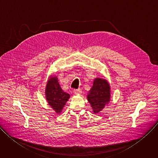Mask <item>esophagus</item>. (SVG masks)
Instances as JSON below:
<instances>
[{"mask_svg": "<svg viewBox=\"0 0 158 158\" xmlns=\"http://www.w3.org/2000/svg\"><path fill=\"white\" fill-rule=\"evenodd\" d=\"M74 93L75 94H81L82 93V90L80 89H74Z\"/></svg>", "mask_w": 158, "mask_h": 158, "instance_id": "esophagus-1", "label": "esophagus"}]
</instances>
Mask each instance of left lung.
<instances>
[{
    "instance_id": "left-lung-1",
    "label": "left lung",
    "mask_w": 158,
    "mask_h": 158,
    "mask_svg": "<svg viewBox=\"0 0 158 158\" xmlns=\"http://www.w3.org/2000/svg\"><path fill=\"white\" fill-rule=\"evenodd\" d=\"M108 82L102 78H96L87 94V100L91 106L94 113H98L110 99V89Z\"/></svg>"
}]
</instances>
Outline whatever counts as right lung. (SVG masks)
Masks as SVG:
<instances>
[{"label": "right lung", "instance_id": "add662e5", "mask_svg": "<svg viewBox=\"0 0 158 158\" xmlns=\"http://www.w3.org/2000/svg\"><path fill=\"white\" fill-rule=\"evenodd\" d=\"M46 98L49 105L57 114L61 112L70 98V95L62 91L56 76H51L46 87Z\"/></svg>", "mask_w": 158, "mask_h": 158}]
</instances>
